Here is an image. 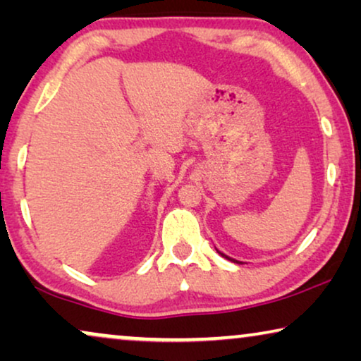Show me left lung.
Wrapping results in <instances>:
<instances>
[{
	"instance_id": "obj_1",
	"label": "left lung",
	"mask_w": 361,
	"mask_h": 361,
	"mask_svg": "<svg viewBox=\"0 0 361 361\" xmlns=\"http://www.w3.org/2000/svg\"><path fill=\"white\" fill-rule=\"evenodd\" d=\"M220 255H221V256H225L224 253H220ZM225 258H228V256H225ZM228 259H230V258H228ZM231 261H233V259H231Z\"/></svg>"
}]
</instances>
